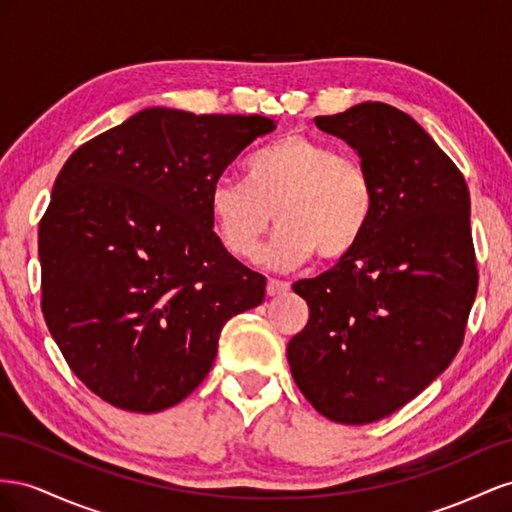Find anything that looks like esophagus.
I'll use <instances>...</instances> for the list:
<instances>
[{
  "instance_id": "1",
  "label": "esophagus",
  "mask_w": 512,
  "mask_h": 512,
  "mask_svg": "<svg viewBox=\"0 0 512 512\" xmlns=\"http://www.w3.org/2000/svg\"><path fill=\"white\" fill-rule=\"evenodd\" d=\"M287 289H289V283L281 281V279H268V283H266L268 296H281Z\"/></svg>"
}]
</instances>
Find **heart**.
<instances>
[{"instance_id":"b5f03b06","label":"heart","mask_w":512,"mask_h":512,"mask_svg":"<svg viewBox=\"0 0 512 512\" xmlns=\"http://www.w3.org/2000/svg\"><path fill=\"white\" fill-rule=\"evenodd\" d=\"M246 178H221L210 191L216 236L231 255L255 259L274 216L270 257L285 266L313 255L339 264L367 238L377 206L373 175L330 141L287 135L248 160Z\"/></svg>"}]
</instances>
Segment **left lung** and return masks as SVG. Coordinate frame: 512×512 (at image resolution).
<instances>
[{
  "instance_id": "left-lung-1",
  "label": "left lung",
  "mask_w": 512,
  "mask_h": 512,
  "mask_svg": "<svg viewBox=\"0 0 512 512\" xmlns=\"http://www.w3.org/2000/svg\"><path fill=\"white\" fill-rule=\"evenodd\" d=\"M315 126L367 163L377 206L352 255L294 283L309 321L287 360L321 416L369 425L418 397L463 345L478 289L470 191L422 126L384 102Z\"/></svg>"
}]
</instances>
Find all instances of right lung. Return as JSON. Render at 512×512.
<instances>
[{"instance_id":"right-lung-1","label":"right lung","mask_w":512,"mask_h":512,"mask_svg":"<svg viewBox=\"0 0 512 512\" xmlns=\"http://www.w3.org/2000/svg\"><path fill=\"white\" fill-rule=\"evenodd\" d=\"M264 115L145 109L70 154L40 218L42 315L70 371L102 401L152 414L210 373L227 321L266 276L214 233L212 184Z\"/></svg>"}]
</instances>
